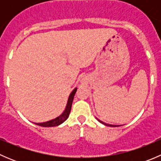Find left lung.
<instances>
[{
	"label": "left lung",
	"instance_id": "8db88e82",
	"mask_svg": "<svg viewBox=\"0 0 161 161\" xmlns=\"http://www.w3.org/2000/svg\"><path fill=\"white\" fill-rule=\"evenodd\" d=\"M100 121V123H102V124L105 125H107V126H111V127H115V126H118V125H108V124H106V123L103 122V121Z\"/></svg>",
	"mask_w": 161,
	"mask_h": 161
}]
</instances>
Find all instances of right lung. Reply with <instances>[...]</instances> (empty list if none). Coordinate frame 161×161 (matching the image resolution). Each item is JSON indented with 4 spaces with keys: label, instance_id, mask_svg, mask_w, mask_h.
<instances>
[{
    "label": "right lung",
    "instance_id": "1",
    "mask_svg": "<svg viewBox=\"0 0 161 161\" xmlns=\"http://www.w3.org/2000/svg\"><path fill=\"white\" fill-rule=\"evenodd\" d=\"M76 90L77 89H75L74 90L71 92V93L69 96V101H68V104L67 107H66V109L64 110V113L61 115V116L58 117L55 119L51 120V121H47V122H43V123H36V125L39 126H42V127H53V126H58L59 125H61V123L64 122V121H66L68 118L69 116V114H70L71 111V105H72V101L73 99H74L75 94Z\"/></svg>",
    "mask_w": 161,
    "mask_h": 161
}]
</instances>
